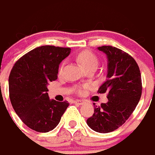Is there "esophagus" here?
Listing matches in <instances>:
<instances>
[{"label":"esophagus","mask_w":155,"mask_h":155,"mask_svg":"<svg viewBox=\"0 0 155 155\" xmlns=\"http://www.w3.org/2000/svg\"><path fill=\"white\" fill-rule=\"evenodd\" d=\"M74 103L77 104H78V105H82L85 103V100H83V99H78V100L74 101Z\"/></svg>","instance_id":"esophagus-1"}]
</instances>
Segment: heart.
Listing matches in <instances>:
<instances>
[{
  "label": "heart",
  "instance_id": "1",
  "mask_svg": "<svg viewBox=\"0 0 155 155\" xmlns=\"http://www.w3.org/2000/svg\"><path fill=\"white\" fill-rule=\"evenodd\" d=\"M78 62L82 64L84 68L88 69L90 68H97V64H98V59H97V56L93 53V51H88V50H84V51H80L79 53L78 54ZM62 66L60 67V68H59V71L60 72H62ZM83 91V88H79L78 89V92L79 93H82Z\"/></svg>",
  "mask_w": 155,
  "mask_h": 155
}]
</instances>
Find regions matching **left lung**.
Listing matches in <instances>:
<instances>
[{
  "label": "left lung",
  "mask_w": 155,
  "mask_h": 155,
  "mask_svg": "<svg viewBox=\"0 0 155 155\" xmlns=\"http://www.w3.org/2000/svg\"><path fill=\"white\" fill-rule=\"evenodd\" d=\"M97 49L107 58V80L97 93H107L108 101L94 107L87 124L94 131L106 134L119 128L132 114L141 97L142 79L139 66L128 53L112 46Z\"/></svg>",
  "instance_id": "1"
}]
</instances>
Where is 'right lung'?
Listing matches in <instances>:
<instances>
[{"label": "right lung", "mask_w": 155, "mask_h": 155, "mask_svg": "<svg viewBox=\"0 0 155 155\" xmlns=\"http://www.w3.org/2000/svg\"><path fill=\"white\" fill-rule=\"evenodd\" d=\"M70 48L41 46L19 58L9 76V96L14 110L28 128L47 133L55 128L68 102L50 100L48 84L58 79L59 64Z\"/></svg>", "instance_id": "right-lung-1"}]
</instances>
